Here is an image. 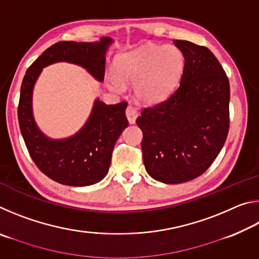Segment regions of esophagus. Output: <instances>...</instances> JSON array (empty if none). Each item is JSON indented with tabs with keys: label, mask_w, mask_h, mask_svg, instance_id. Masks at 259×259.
Returning <instances> with one entry per match:
<instances>
[{
	"label": "esophagus",
	"mask_w": 259,
	"mask_h": 259,
	"mask_svg": "<svg viewBox=\"0 0 259 259\" xmlns=\"http://www.w3.org/2000/svg\"><path fill=\"white\" fill-rule=\"evenodd\" d=\"M125 115H126V119H128V121H129V123L134 124L136 122V119H137V116H138V112L135 107L128 106L125 109Z\"/></svg>",
	"instance_id": "1"
}]
</instances>
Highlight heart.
Instances as JSON below:
<instances>
[{
    "mask_svg": "<svg viewBox=\"0 0 259 259\" xmlns=\"http://www.w3.org/2000/svg\"><path fill=\"white\" fill-rule=\"evenodd\" d=\"M115 73L107 74L111 90L123 93L134 82L136 98L145 104L165 99L178 85L185 68V57L175 46L144 45L116 57Z\"/></svg>",
    "mask_w": 259,
    "mask_h": 259,
    "instance_id": "heart-1",
    "label": "heart"
}]
</instances>
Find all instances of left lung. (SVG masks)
Segmentation results:
<instances>
[{
	"label": "left lung",
	"instance_id": "8db88e82",
	"mask_svg": "<svg viewBox=\"0 0 259 259\" xmlns=\"http://www.w3.org/2000/svg\"><path fill=\"white\" fill-rule=\"evenodd\" d=\"M185 57L181 84L168 98L142 111L143 161L164 184L192 181L207 170L224 146L230 128V83L208 48L175 40Z\"/></svg>",
	"mask_w": 259,
	"mask_h": 259
}]
</instances>
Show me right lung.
<instances>
[{"label": "right lung", "instance_id": "right-lung-1", "mask_svg": "<svg viewBox=\"0 0 259 259\" xmlns=\"http://www.w3.org/2000/svg\"><path fill=\"white\" fill-rule=\"evenodd\" d=\"M112 42L111 37H102L97 42L55 43L30 65L21 83L18 121L26 147L37 168L63 185L89 186L105 178L114 145L128 126V104L106 105L97 98L84 125L75 135L52 139L42 133L34 120L32 99L35 82L43 68L61 61L78 65L103 82L105 55Z\"/></svg>", "mask_w": 259, "mask_h": 259}]
</instances>
